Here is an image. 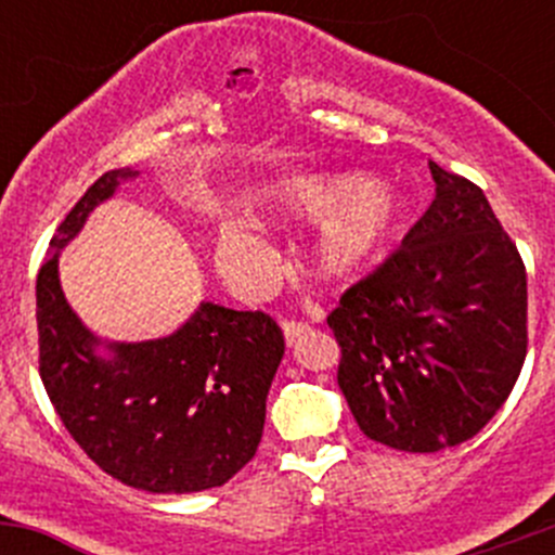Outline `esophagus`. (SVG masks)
Listing matches in <instances>:
<instances>
[{
	"instance_id": "esophagus-1",
	"label": "esophagus",
	"mask_w": 555,
	"mask_h": 555,
	"mask_svg": "<svg viewBox=\"0 0 555 555\" xmlns=\"http://www.w3.org/2000/svg\"><path fill=\"white\" fill-rule=\"evenodd\" d=\"M282 330H284V340H287V344H295V340H298L300 335L309 333L311 327L306 322H284Z\"/></svg>"
}]
</instances>
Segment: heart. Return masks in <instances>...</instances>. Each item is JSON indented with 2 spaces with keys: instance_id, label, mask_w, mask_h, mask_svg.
<instances>
[{
  "instance_id": "obj_1",
  "label": "heart",
  "mask_w": 555,
  "mask_h": 555,
  "mask_svg": "<svg viewBox=\"0 0 555 555\" xmlns=\"http://www.w3.org/2000/svg\"><path fill=\"white\" fill-rule=\"evenodd\" d=\"M271 215L284 225L322 222L309 251L313 279L354 284L382 260L408 215V198L391 179L362 171L304 173L276 190ZM217 266L236 287H260L273 271V251L251 222L225 220L217 231Z\"/></svg>"
}]
</instances>
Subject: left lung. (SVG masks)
I'll list each match as a JSON object with an SVG mask.
<instances>
[{
    "instance_id": "obj_1",
    "label": "left lung",
    "mask_w": 555,
    "mask_h": 555,
    "mask_svg": "<svg viewBox=\"0 0 555 555\" xmlns=\"http://www.w3.org/2000/svg\"><path fill=\"white\" fill-rule=\"evenodd\" d=\"M435 201L327 317L362 433L435 453L491 422L526 360V268L483 190L429 160Z\"/></svg>"
}]
</instances>
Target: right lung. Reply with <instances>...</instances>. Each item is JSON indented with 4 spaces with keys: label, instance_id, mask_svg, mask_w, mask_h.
I'll use <instances>...</instances> for the list:
<instances>
[{
    "label": "right lung",
    "instance_id": "add662e5",
    "mask_svg": "<svg viewBox=\"0 0 555 555\" xmlns=\"http://www.w3.org/2000/svg\"><path fill=\"white\" fill-rule=\"evenodd\" d=\"M139 171H106L50 238L37 276L39 376L82 451L131 489L193 494L228 483L255 456L284 335L262 311L201 300L171 335L104 340L66 304L64 246Z\"/></svg>",
    "mask_w": 555,
    "mask_h": 555
}]
</instances>
